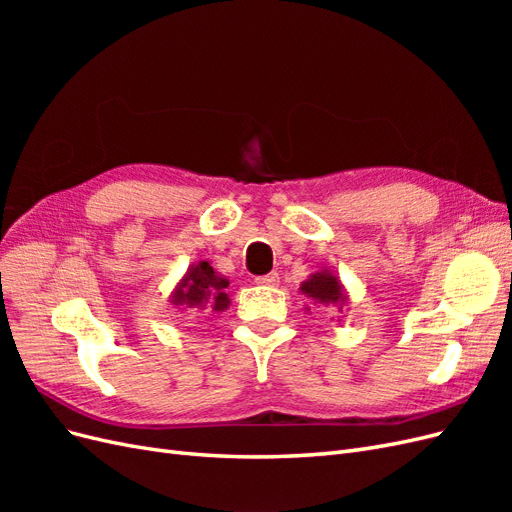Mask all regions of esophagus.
Masks as SVG:
<instances>
[{
  "label": "esophagus",
  "instance_id": "obj_1",
  "mask_svg": "<svg viewBox=\"0 0 512 512\" xmlns=\"http://www.w3.org/2000/svg\"><path fill=\"white\" fill-rule=\"evenodd\" d=\"M277 282H280V275H277L275 271L256 277V284H260V286H277Z\"/></svg>",
  "mask_w": 512,
  "mask_h": 512
}]
</instances>
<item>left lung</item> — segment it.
Returning <instances> with one entry per match:
<instances>
[{"mask_svg": "<svg viewBox=\"0 0 512 512\" xmlns=\"http://www.w3.org/2000/svg\"><path fill=\"white\" fill-rule=\"evenodd\" d=\"M299 290H301V294H305L307 299H312L316 305L335 309V312H344V307L348 305V292H346L342 280H339V277L329 269H322V271H316L309 275L305 282H301ZM305 309L309 312V307H305Z\"/></svg>", "mask_w": 512, "mask_h": 512, "instance_id": "8db88e82", "label": "left lung"}]
</instances>
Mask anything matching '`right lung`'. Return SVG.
I'll return each mask as SVG.
<instances>
[{"label": "right lung", "mask_w": 512, "mask_h": 512, "mask_svg": "<svg viewBox=\"0 0 512 512\" xmlns=\"http://www.w3.org/2000/svg\"><path fill=\"white\" fill-rule=\"evenodd\" d=\"M228 280L211 267L209 260H198L183 273L177 286L170 292V305L185 312H213L220 314L230 307V297L224 292Z\"/></svg>", "instance_id": "obj_1"}]
</instances>
